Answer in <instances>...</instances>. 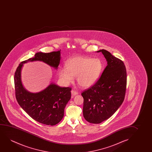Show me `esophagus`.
Masks as SVG:
<instances>
[{"instance_id":"1","label":"esophagus","mask_w":152,"mask_h":152,"mask_svg":"<svg viewBox=\"0 0 152 152\" xmlns=\"http://www.w3.org/2000/svg\"><path fill=\"white\" fill-rule=\"evenodd\" d=\"M71 93H72V96H75L78 94V92L77 91L74 90H72L71 91Z\"/></svg>"}]
</instances>
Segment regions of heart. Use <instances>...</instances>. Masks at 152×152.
<instances>
[{"label": "heart", "mask_w": 152, "mask_h": 152, "mask_svg": "<svg viewBox=\"0 0 152 152\" xmlns=\"http://www.w3.org/2000/svg\"><path fill=\"white\" fill-rule=\"evenodd\" d=\"M66 68L60 69L58 75L61 80L68 85L76 77L78 84L83 88L93 85L99 77L103 69L100 59L86 56H76L69 58L66 63Z\"/></svg>", "instance_id": "obj_1"}]
</instances>
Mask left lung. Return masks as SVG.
I'll return each instance as SVG.
<instances>
[{
	"instance_id": "8db88e82",
	"label": "left lung",
	"mask_w": 152,
	"mask_h": 152,
	"mask_svg": "<svg viewBox=\"0 0 152 152\" xmlns=\"http://www.w3.org/2000/svg\"><path fill=\"white\" fill-rule=\"evenodd\" d=\"M101 52L107 65L94 85L81 93L83 96V115L89 123L100 124L116 112L125 99L127 72L125 64L110 52Z\"/></svg>"
}]
</instances>
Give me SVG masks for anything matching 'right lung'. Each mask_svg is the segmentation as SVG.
<instances>
[{
	"instance_id": "right-lung-1",
	"label": "right lung",
	"mask_w": 152,
	"mask_h": 152,
	"mask_svg": "<svg viewBox=\"0 0 152 152\" xmlns=\"http://www.w3.org/2000/svg\"><path fill=\"white\" fill-rule=\"evenodd\" d=\"M61 50L49 53L37 52L34 58L24 61L15 72V97L21 107L32 118L47 125H56L64 116L65 107L71 99V87H60L50 84L38 93H31L23 88L21 80V70L23 64L34 61H41L57 69L60 64Z\"/></svg>"
}]
</instances>
